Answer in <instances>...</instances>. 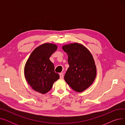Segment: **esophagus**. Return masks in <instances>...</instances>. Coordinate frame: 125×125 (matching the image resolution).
<instances>
[{
	"mask_svg": "<svg viewBox=\"0 0 125 125\" xmlns=\"http://www.w3.org/2000/svg\"><path fill=\"white\" fill-rule=\"evenodd\" d=\"M59 75H60V79H62V78H63V73H60V74H59Z\"/></svg>",
	"mask_w": 125,
	"mask_h": 125,
	"instance_id": "1",
	"label": "esophagus"
}]
</instances>
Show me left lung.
I'll list each match as a JSON object with an SVG mask.
<instances>
[{"label":"left lung","mask_w":125,"mask_h":125,"mask_svg":"<svg viewBox=\"0 0 125 125\" xmlns=\"http://www.w3.org/2000/svg\"><path fill=\"white\" fill-rule=\"evenodd\" d=\"M68 55L69 67L64 80L76 92H82L90 87L97 75V68L90 51L81 43L74 42L62 46Z\"/></svg>","instance_id":"left-lung-1"}]
</instances>
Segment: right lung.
Returning a JSON list of instances; mask_svg holds the SVG:
<instances>
[{
	"mask_svg": "<svg viewBox=\"0 0 125 125\" xmlns=\"http://www.w3.org/2000/svg\"><path fill=\"white\" fill-rule=\"evenodd\" d=\"M56 44L44 43L31 52L24 67V75L32 89L44 94L50 91L60 76L54 71L50 57L57 49Z\"/></svg>",
	"mask_w": 125,
	"mask_h": 125,
	"instance_id": "obj_1",
	"label": "right lung"
}]
</instances>
